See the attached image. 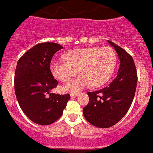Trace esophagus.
I'll list each match as a JSON object with an SVG mask.
<instances>
[{
    "mask_svg": "<svg viewBox=\"0 0 153 153\" xmlns=\"http://www.w3.org/2000/svg\"><path fill=\"white\" fill-rule=\"evenodd\" d=\"M70 95H71V96H72V97L77 96L78 93H75V92H74V93H71V94H70Z\"/></svg>",
    "mask_w": 153,
    "mask_h": 153,
    "instance_id": "esophagus-1",
    "label": "esophagus"
}]
</instances>
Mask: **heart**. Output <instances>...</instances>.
<instances>
[{
    "mask_svg": "<svg viewBox=\"0 0 153 153\" xmlns=\"http://www.w3.org/2000/svg\"><path fill=\"white\" fill-rule=\"evenodd\" d=\"M63 59H53L51 71L60 81H68L72 76L81 75L63 85V90L76 92L91 84L99 87L111 78L117 65V53L112 47H89L66 53Z\"/></svg>",
    "mask_w": 153,
    "mask_h": 153,
    "instance_id": "heart-1",
    "label": "heart"
}]
</instances>
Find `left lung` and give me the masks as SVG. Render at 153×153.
<instances>
[{
  "instance_id": "8db88e82",
  "label": "left lung",
  "mask_w": 153,
  "mask_h": 153,
  "mask_svg": "<svg viewBox=\"0 0 153 153\" xmlns=\"http://www.w3.org/2000/svg\"><path fill=\"white\" fill-rule=\"evenodd\" d=\"M120 59L117 76L102 90L88 92L89 102L83 114L88 122L99 128H108L126 114L135 94L138 76L132 56L124 49L108 41Z\"/></svg>"
}]
</instances>
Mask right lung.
<instances>
[{
    "label": "right lung",
    "instance_id": "1",
    "mask_svg": "<svg viewBox=\"0 0 153 153\" xmlns=\"http://www.w3.org/2000/svg\"><path fill=\"white\" fill-rule=\"evenodd\" d=\"M63 47L54 42L36 45L17 63L14 91L20 108L34 123L47 126L62 116L70 94L51 93L58 81L51 71L53 54Z\"/></svg>",
    "mask_w": 153,
    "mask_h": 153
}]
</instances>
